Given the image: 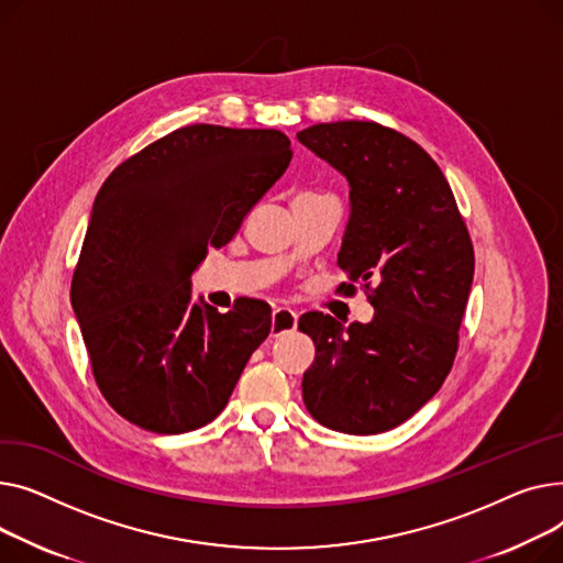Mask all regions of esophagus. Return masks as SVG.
<instances>
[{"label":"esophagus","mask_w":563,"mask_h":563,"mask_svg":"<svg viewBox=\"0 0 563 563\" xmlns=\"http://www.w3.org/2000/svg\"><path fill=\"white\" fill-rule=\"evenodd\" d=\"M297 327V313L288 307H277L273 311V324H271V332L273 336H282L286 332H292Z\"/></svg>","instance_id":"esophagus-1"}]
</instances>
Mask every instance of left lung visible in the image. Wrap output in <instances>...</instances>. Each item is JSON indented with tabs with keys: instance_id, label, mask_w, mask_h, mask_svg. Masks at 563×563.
I'll return each instance as SVG.
<instances>
[{
	"instance_id": "obj_1",
	"label": "left lung",
	"mask_w": 563,
	"mask_h": 563,
	"mask_svg": "<svg viewBox=\"0 0 563 563\" xmlns=\"http://www.w3.org/2000/svg\"><path fill=\"white\" fill-rule=\"evenodd\" d=\"M350 184L339 266L368 290L371 322L309 311L316 345L302 379L309 413L343 434L409 420L445 382L475 275V252L437 161L377 122H322L297 134Z\"/></svg>"
}]
</instances>
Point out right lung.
<instances>
[{
    "instance_id": "obj_1",
    "label": "right lung",
    "mask_w": 563,
    "mask_h": 563,
    "mask_svg": "<svg viewBox=\"0 0 563 563\" xmlns=\"http://www.w3.org/2000/svg\"><path fill=\"white\" fill-rule=\"evenodd\" d=\"M277 129L190 124L120 163L99 188L73 309L107 402L156 434H184L229 402L271 307L195 302L190 275L286 173Z\"/></svg>"
}]
</instances>
